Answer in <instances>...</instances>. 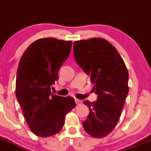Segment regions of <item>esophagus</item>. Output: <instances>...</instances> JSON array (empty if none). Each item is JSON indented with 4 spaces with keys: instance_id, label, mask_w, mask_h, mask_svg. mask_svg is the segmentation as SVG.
Wrapping results in <instances>:
<instances>
[{
    "instance_id": "obj_1",
    "label": "esophagus",
    "mask_w": 151,
    "mask_h": 151,
    "mask_svg": "<svg viewBox=\"0 0 151 151\" xmlns=\"http://www.w3.org/2000/svg\"><path fill=\"white\" fill-rule=\"evenodd\" d=\"M74 101H75V103L77 105H80V104H81V103H82L81 100L77 99H75V100H74Z\"/></svg>"
}]
</instances>
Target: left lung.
Returning a JSON list of instances; mask_svg holds the SVG:
<instances>
[{"label":"left lung","instance_id":"obj_1","mask_svg":"<svg viewBox=\"0 0 151 151\" xmlns=\"http://www.w3.org/2000/svg\"><path fill=\"white\" fill-rule=\"evenodd\" d=\"M74 56L90 75L97 101H85L89 114L82 126L93 138H103L113 131L120 119L129 93V72L119 52L106 40L90 38L74 42Z\"/></svg>","mask_w":151,"mask_h":151}]
</instances>
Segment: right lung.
Instances as JSON below:
<instances>
[{
    "label": "right lung",
    "instance_id": "obj_1",
    "mask_svg": "<svg viewBox=\"0 0 151 151\" xmlns=\"http://www.w3.org/2000/svg\"><path fill=\"white\" fill-rule=\"evenodd\" d=\"M72 42L41 38L24 52L17 71L15 94L31 131L46 138L61 131L74 99L52 94L50 86L71 52Z\"/></svg>",
    "mask_w": 151,
    "mask_h": 151
}]
</instances>
